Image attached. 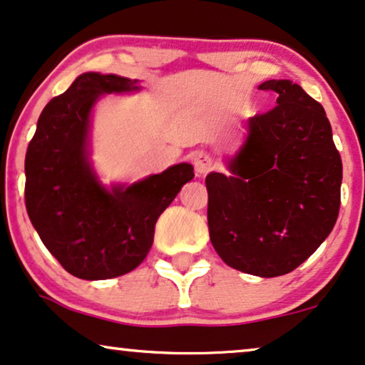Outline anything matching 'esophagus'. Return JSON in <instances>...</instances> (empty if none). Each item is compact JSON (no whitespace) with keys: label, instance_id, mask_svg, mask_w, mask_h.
Wrapping results in <instances>:
<instances>
[{"label":"esophagus","instance_id":"esophagus-1","mask_svg":"<svg viewBox=\"0 0 365 365\" xmlns=\"http://www.w3.org/2000/svg\"><path fill=\"white\" fill-rule=\"evenodd\" d=\"M212 157L207 153H197L193 157V167H195L197 175H205L212 170Z\"/></svg>","mask_w":365,"mask_h":365}]
</instances>
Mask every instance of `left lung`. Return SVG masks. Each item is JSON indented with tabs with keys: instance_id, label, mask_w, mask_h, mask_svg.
I'll return each mask as SVG.
<instances>
[{
	"instance_id": "obj_1",
	"label": "left lung",
	"mask_w": 365,
	"mask_h": 365,
	"mask_svg": "<svg viewBox=\"0 0 365 365\" xmlns=\"http://www.w3.org/2000/svg\"><path fill=\"white\" fill-rule=\"evenodd\" d=\"M277 106L247 121V140L208 173V233L228 267L279 277L327 239L341 208L342 160L319 101L290 80H269Z\"/></svg>"
}]
</instances>
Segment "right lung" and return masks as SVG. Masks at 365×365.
<instances>
[{
    "instance_id": "obj_1",
    "label": "right lung",
    "mask_w": 365,
    "mask_h": 365,
    "mask_svg": "<svg viewBox=\"0 0 365 365\" xmlns=\"http://www.w3.org/2000/svg\"><path fill=\"white\" fill-rule=\"evenodd\" d=\"M138 90L137 80L83 73L50 100L24 158L28 217L50 254L71 275L105 280L142 264L155 223L193 178L178 163L132 185H101L88 162L90 115L105 93Z\"/></svg>"
}]
</instances>
